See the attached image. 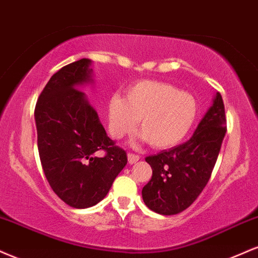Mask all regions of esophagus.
<instances>
[{
    "instance_id": "esophagus-1",
    "label": "esophagus",
    "mask_w": 258,
    "mask_h": 258,
    "mask_svg": "<svg viewBox=\"0 0 258 258\" xmlns=\"http://www.w3.org/2000/svg\"><path fill=\"white\" fill-rule=\"evenodd\" d=\"M139 159H140V157H139L138 154L128 153V162H129V164H134V163L138 162Z\"/></svg>"
}]
</instances>
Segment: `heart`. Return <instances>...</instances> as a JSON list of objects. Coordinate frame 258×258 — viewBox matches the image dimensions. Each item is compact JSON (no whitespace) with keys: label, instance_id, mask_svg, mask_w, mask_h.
Returning <instances> with one entry per match:
<instances>
[{"label":"heart","instance_id":"b5f03b06","mask_svg":"<svg viewBox=\"0 0 258 258\" xmlns=\"http://www.w3.org/2000/svg\"><path fill=\"white\" fill-rule=\"evenodd\" d=\"M192 94L162 81H141L130 87L126 98L113 95L108 102V129L114 139L133 134L140 119L144 139L154 148L176 146L186 139L198 118Z\"/></svg>","mask_w":258,"mask_h":258}]
</instances>
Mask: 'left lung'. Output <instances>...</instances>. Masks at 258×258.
Listing matches in <instances>:
<instances>
[{
    "mask_svg": "<svg viewBox=\"0 0 258 258\" xmlns=\"http://www.w3.org/2000/svg\"><path fill=\"white\" fill-rule=\"evenodd\" d=\"M226 130L225 105L216 93L188 141L146 157L152 178L142 188V199L148 209L169 216L192 205L211 176Z\"/></svg>",
    "mask_w": 258,
    "mask_h": 258,
    "instance_id": "left-lung-1",
    "label": "left lung"
}]
</instances>
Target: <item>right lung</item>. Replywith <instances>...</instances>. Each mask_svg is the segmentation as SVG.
Segmentation results:
<instances>
[{
	"mask_svg": "<svg viewBox=\"0 0 258 258\" xmlns=\"http://www.w3.org/2000/svg\"><path fill=\"white\" fill-rule=\"evenodd\" d=\"M92 60L63 66L37 100L35 120L44 175L70 207L86 209L107 196L125 166L126 153L114 145L80 87L92 83ZM104 150L105 156H98Z\"/></svg>",
	"mask_w": 258,
	"mask_h": 258,
	"instance_id": "1",
	"label": "right lung"
}]
</instances>
